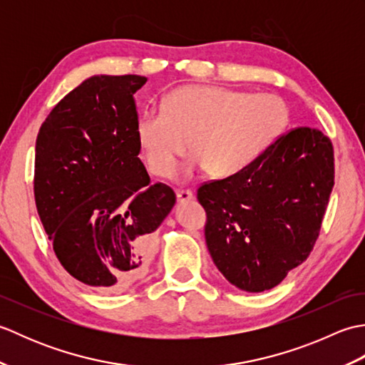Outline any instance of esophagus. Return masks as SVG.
Segmentation results:
<instances>
[{"mask_svg": "<svg viewBox=\"0 0 365 365\" xmlns=\"http://www.w3.org/2000/svg\"><path fill=\"white\" fill-rule=\"evenodd\" d=\"M177 200L178 202H188V200L192 199V191L191 190H177Z\"/></svg>", "mask_w": 365, "mask_h": 365, "instance_id": "34e87169", "label": "esophagus"}]
</instances>
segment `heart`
Listing matches in <instances>:
<instances>
[{
	"label": "heart",
	"mask_w": 365,
	"mask_h": 365,
	"mask_svg": "<svg viewBox=\"0 0 365 365\" xmlns=\"http://www.w3.org/2000/svg\"><path fill=\"white\" fill-rule=\"evenodd\" d=\"M287 123L289 108L277 96L188 84L170 92L163 108L139 115L136 136L153 175H173L191 145L195 157L185 174L210 169L216 177H229L263 157Z\"/></svg>",
	"instance_id": "obj_1"
}]
</instances>
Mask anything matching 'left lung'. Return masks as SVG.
Returning a JSON list of instances; mask_svg holds the SVG:
<instances>
[{
  "mask_svg": "<svg viewBox=\"0 0 365 365\" xmlns=\"http://www.w3.org/2000/svg\"><path fill=\"white\" fill-rule=\"evenodd\" d=\"M334 187V147L319 128L297 127L243 173L204 182L205 242L230 284L273 289L306 262Z\"/></svg>",
  "mask_w": 365,
  "mask_h": 365,
  "instance_id": "left-lung-1",
  "label": "left lung"
}]
</instances>
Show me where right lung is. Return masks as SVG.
<instances>
[{
    "label": "right lung",
    "mask_w": 365,
    "mask_h": 365,
    "mask_svg": "<svg viewBox=\"0 0 365 365\" xmlns=\"http://www.w3.org/2000/svg\"><path fill=\"white\" fill-rule=\"evenodd\" d=\"M145 76L100 75L53 108L38 130L34 199L68 274L98 292H120L150 263L155 237L175 204L150 185L138 158L133 94Z\"/></svg>",
    "instance_id": "right-lung-1"
}]
</instances>
